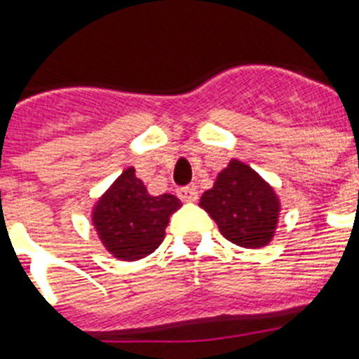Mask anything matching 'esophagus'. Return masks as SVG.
Here are the masks:
<instances>
[{"instance_id":"esophagus-1","label":"esophagus","mask_w":359,"mask_h":359,"mask_svg":"<svg viewBox=\"0 0 359 359\" xmlns=\"http://www.w3.org/2000/svg\"><path fill=\"white\" fill-rule=\"evenodd\" d=\"M177 196L184 203H194L197 199V190L194 186H184V188L177 190Z\"/></svg>"}]
</instances>
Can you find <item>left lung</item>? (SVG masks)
<instances>
[{"label": "left lung", "mask_w": 359, "mask_h": 359, "mask_svg": "<svg viewBox=\"0 0 359 359\" xmlns=\"http://www.w3.org/2000/svg\"><path fill=\"white\" fill-rule=\"evenodd\" d=\"M199 207L216 222L219 233L240 248H264L276 235L281 212L278 194L255 169L233 158L222 169Z\"/></svg>", "instance_id": "1"}]
</instances>
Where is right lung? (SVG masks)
<instances>
[{"instance_id": "add662e5", "label": "right lung", "mask_w": 359, "mask_h": 359, "mask_svg": "<svg viewBox=\"0 0 359 359\" xmlns=\"http://www.w3.org/2000/svg\"><path fill=\"white\" fill-rule=\"evenodd\" d=\"M182 203L171 194L151 196L134 168H126L98 197L93 227L106 250L119 261L151 255L165 238V227Z\"/></svg>"}]
</instances>
